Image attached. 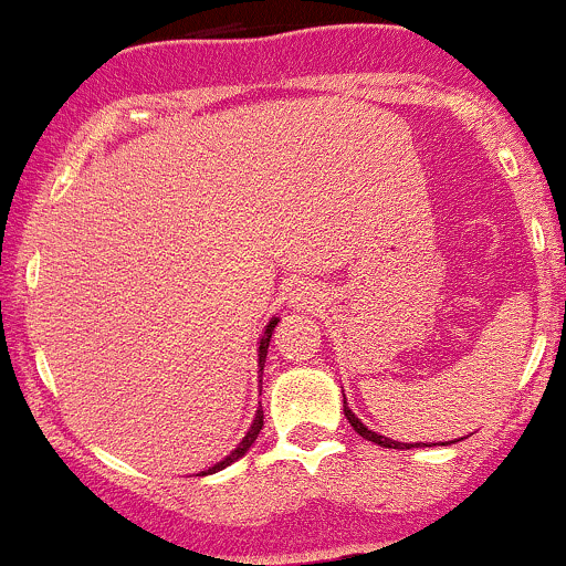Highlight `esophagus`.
<instances>
[{"instance_id":"esophagus-1","label":"esophagus","mask_w":566,"mask_h":566,"mask_svg":"<svg viewBox=\"0 0 566 566\" xmlns=\"http://www.w3.org/2000/svg\"><path fill=\"white\" fill-rule=\"evenodd\" d=\"M291 302H294L296 307H313V291L302 285V289H296L294 294H291Z\"/></svg>"}]
</instances>
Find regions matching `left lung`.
<instances>
[{
    "label": "left lung",
    "instance_id": "left-lung-1",
    "mask_svg": "<svg viewBox=\"0 0 566 566\" xmlns=\"http://www.w3.org/2000/svg\"><path fill=\"white\" fill-rule=\"evenodd\" d=\"M343 411H346V419L348 422H352V428L357 430L359 436H363V439H368V441H373V444H378V447H387V450H411L413 444H400V441H392V439H387V436H378V433H373V430H368L363 424V419L359 417H354V411L348 409L346 406V398H343Z\"/></svg>",
    "mask_w": 566,
    "mask_h": 566
}]
</instances>
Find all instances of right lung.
Wrapping results in <instances>:
<instances>
[{
  "mask_svg": "<svg viewBox=\"0 0 566 566\" xmlns=\"http://www.w3.org/2000/svg\"><path fill=\"white\" fill-rule=\"evenodd\" d=\"M275 326H277V318H272L270 324H266V329H264V335H261V343H259V368L264 370V359H266V348H270V337H272V332H275ZM261 428H264V411H255V419H253V424H250V430L248 433H244V439L240 441V447H237L234 452H231V455H226L223 460H220V463H214L212 469H207V471H201V474L198 476H207V474H214V471H220V469H226V465H231L234 463V460H240L244 452L250 450V447L255 444V439H259V433H261Z\"/></svg>",
  "mask_w": 566,
  "mask_h": 566,
  "instance_id": "right-lung-1",
  "label": "right lung"
}]
</instances>
